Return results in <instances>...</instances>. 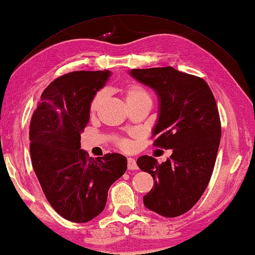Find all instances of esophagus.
Returning a JSON list of instances; mask_svg holds the SVG:
<instances>
[{"mask_svg": "<svg viewBox=\"0 0 255 255\" xmlns=\"http://www.w3.org/2000/svg\"><path fill=\"white\" fill-rule=\"evenodd\" d=\"M127 162H128L127 166H128L129 170H137L138 166H137V163H136V160H134L133 158H128Z\"/></svg>", "mask_w": 255, "mask_h": 255, "instance_id": "34e87169", "label": "esophagus"}]
</instances>
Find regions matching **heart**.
<instances>
[{"label":"heart","instance_id":"heart-1","mask_svg":"<svg viewBox=\"0 0 255 255\" xmlns=\"http://www.w3.org/2000/svg\"><path fill=\"white\" fill-rule=\"evenodd\" d=\"M124 96L126 99L127 105L130 104H138V103H150L151 104V97L150 94L140 84H129L124 88ZM105 99V92L98 91L94 95L91 103H89V114L94 115L96 113ZM118 146L124 150H130L132 148V142L127 138H121L117 140Z\"/></svg>","mask_w":255,"mask_h":255}]
</instances>
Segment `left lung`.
<instances>
[{
	"label": "left lung",
	"instance_id": "1",
	"mask_svg": "<svg viewBox=\"0 0 255 255\" xmlns=\"http://www.w3.org/2000/svg\"><path fill=\"white\" fill-rule=\"evenodd\" d=\"M129 74L158 96L153 146L172 149L162 163L149 156L138 158V167L153 178L143 204L162 217H179L199 201L212 176L221 138L216 99L204 79L171 66Z\"/></svg>",
	"mask_w": 255,
	"mask_h": 255
}]
</instances>
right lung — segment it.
Here are the masks:
<instances>
[{
    "instance_id": "add662e5",
    "label": "right lung",
    "mask_w": 255,
    "mask_h": 255,
    "mask_svg": "<svg viewBox=\"0 0 255 255\" xmlns=\"http://www.w3.org/2000/svg\"><path fill=\"white\" fill-rule=\"evenodd\" d=\"M109 71H77L52 82L29 124L32 166L49 204L68 221L84 223L106 206L108 190L127 170L121 153L89 158L81 133L89 122V103Z\"/></svg>"
}]
</instances>
